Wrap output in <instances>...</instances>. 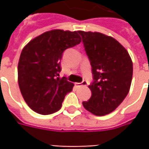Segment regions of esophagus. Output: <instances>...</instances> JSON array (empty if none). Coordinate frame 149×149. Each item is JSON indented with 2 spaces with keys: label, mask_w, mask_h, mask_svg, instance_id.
Instances as JSON below:
<instances>
[{
  "label": "esophagus",
  "mask_w": 149,
  "mask_h": 149,
  "mask_svg": "<svg viewBox=\"0 0 149 149\" xmlns=\"http://www.w3.org/2000/svg\"><path fill=\"white\" fill-rule=\"evenodd\" d=\"M75 84L77 86H86V85H88V82L87 81H83L81 83H75Z\"/></svg>",
  "instance_id": "obj_1"
}]
</instances>
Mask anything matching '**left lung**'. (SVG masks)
I'll return each mask as SVG.
<instances>
[{"label": "left lung", "mask_w": 149, "mask_h": 149, "mask_svg": "<svg viewBox=\"0 0 149 149\" xmlns=\"http://www.w3.org/2000/svg\"><path fill=\"white\" fill-rule=\"evenodd\" d=\"M92 67V95L84 101L86 110L104 116L115 110L129 94L133 62L127 49L115 39L100 32L79 31Z\"/></svg>", "instance_id": "8db88e82"}]
</instances>
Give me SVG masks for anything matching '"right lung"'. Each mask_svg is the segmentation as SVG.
<instances>
[{"label": "right lung", "instance_id": "add662e5", "mask_svg": "<svg viewBox=\"0 0 149 149\" xmlns=\"http://www.w3.org/2000/svg\"><path fill=\"white\" fill-rule=\"evenodd\" d=\"M81 42L78 31L52 30L34 38L23 48L18 63V84L21 95L32 110L51 114L74 87L60 78L63 52Z\"/></svg>", "mask_w": 149, "mask_h": 149}]
</instances>
